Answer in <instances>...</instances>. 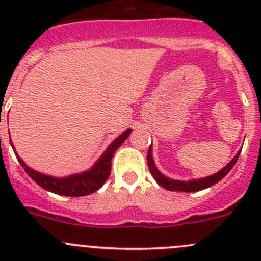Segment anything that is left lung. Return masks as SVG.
<instances>
[{
  "instance_id": "8db88e82",
  "label": "left lung",
  "mask_w": 261,
  "mask_h": 261,
  "mask_svg": "<svg viewBox=\"0 0 261 261\" xmlns=\"http://www.w3.org/2000/svg\"><path fill=\"white\" fill-rule=\"evenodd\" d=\"M241 150H239L238 154L233 156V159L226 165L225 168L220 170V172L215 173V174L208 175V177L199 178V179H191V180H175L172 178L165 177L164 174L159 172V169L155 165L154 159H152V146L150 145L149 151H147V165H149V170L151 173V175L154 177V179L156 180V183L159 186H162L163 188L168 189V191H179V192H198L202 189H206L208 187H212L213 184L218 183L235 165V163L238 162L239 155H240Z\"/></svg>"
}]
</instances>
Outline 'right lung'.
Masks as SVG:
<instances>
[{"label": "right lung", "mask_w": 261, "mask_h": 261, "mask_svg": "<svg viewBox=\"0 0 261 261\" xmlns=\"http://www.w3.org/2000/svg\"><path fill=\"white\" fill-rule=\"evenodd\" d=\"M131 131H133L131 128H127V130L123 131L120 136H117V138L110 144L109 147L106 149V151L99 156V159L97 160L88 170H86V172L83 173H78V174L68 175V177L64 178L51 177V175L43 174V173L31 169V168L28 167V165L25 164V162L18 156L16 150H15L14 144H12L11 141V138H10V143H11L12 149H14L15 155H16L21 167H22L23 170L28 173L29 177L35 181V183H38L41 188L46 189V191L49 192H53V193L55 194H60V196L82 197L98 191V189L103 186L105 181L109 179L110 173H111L112 156H114L116 150L122 145L123 141L127 139V136L130 135Z\"/></svg>", "instance_id": "obj_1"}]
</instances>
